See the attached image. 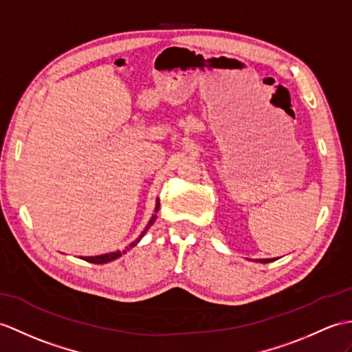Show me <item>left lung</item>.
Instances as JSON below:
<instances>
[{"instance_id": "1", "label": "left lung", "mask_w": 352, "mask_h": 352, "mask_svg": "<svg viewBox=\"0 0 352 352\" xmlns=\"http://www.w3.org/2000/svg\"><path fill=\"white\" fill-rule=\"evenodd\" d=\"M258 263H261V264H267V263H272V261H276L274 258H272V259H256Z\"/></svg>"}]
</instances>
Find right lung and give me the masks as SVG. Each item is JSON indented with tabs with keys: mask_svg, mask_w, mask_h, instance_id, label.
<instances>
[{
	"mask_svg": "<svg viewBox=\"0 0 352 352\" xmlns=\"http://www.w3.org/2000/svg\"><path fill=\"white\" fill-rule=\"evenodd\" d=\"M159 207H160V202L157 201V202H156V208H154V213H157V211H159ZM154 220H156V214H153V217L150 219L148 225H146V228H145V230L141 232V235H139L138 239H136L133 243H130V244H129V248H126L124 250H117V252L104 253V255H99V256H80V259L88 261V263H93V264H106V263H111V261H113V259L120 258L121 255H124V253H126L129 249L135 248L136 244H138L139 241H141V239H142V236L145 235V232L148 231V228H150V226L154 223Z\"/></svg>",
	"mask_w": 352,
	"mask_h": 352,
	"instance_id": "1",
	"label": "right lung"
}]
</instances>
